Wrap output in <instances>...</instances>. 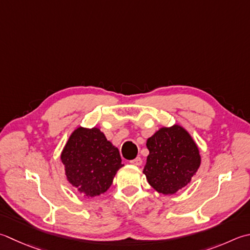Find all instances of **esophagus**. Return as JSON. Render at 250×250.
I'll list each match as a JSON object with an SVG mask.
<instances>
[{
	"label": "esophagus",
	"instance_id": "esophagus-1",
	"mask_svg": "<svg viewBox=\"0 0 250 250\" xmlns=\"http://www.w3.org/2000/svg\"><path fill=\"white\" fill-rule=\"evenodd\" d=\"M130 163H131L132 165H134V166H141V165H142V159H141L140 157H136V158H134V159L130 160Z\"/></svg>",
	"mask_w": 250,
	"mask_h": 250
}]
</instances>
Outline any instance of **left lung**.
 Masks as SVG:
<instances>
[{"instance_id": "left-lung-1", "label": "left lung", "mask_w": 250, "mask_h": 250, "mask_svg": "<svg viewBox=\"0 0 250 250\" xmlns=\"http://www.w3.org/2000/svg\"><path fill=\"white\" fill-rule=\"evenodd\" d=\"M149 150L143 173L149 185L164 195H173L190 182L200 166L199 149L179 125L160 128L147 139Z\"/></svg>"}]
</instances>
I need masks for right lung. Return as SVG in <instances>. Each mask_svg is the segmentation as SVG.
Returning a JSON list of instances; mask_svg holds the SVG:
<instances>
[{"mask_svg":"<svg viewBox=\"0 0 250 250\" xmlns=\"http://www.w3.org/2000/svg\"><path fill=\"white\" fill-rule=\"evenodd\" d=\"M67 181L87 197L105 193L124 165L119 150L99 128L79 126L72 132L61 155Z\"/></svg>","mask_w":250,"mask_h":250,"instance_id":"1","label":"right lung"}]
</instances>
